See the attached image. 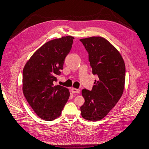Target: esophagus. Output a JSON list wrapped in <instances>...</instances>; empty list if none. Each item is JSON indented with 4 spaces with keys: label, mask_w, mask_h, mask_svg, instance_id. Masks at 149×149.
<instances>
[{
    "label": "esophagus",
    "mask_w": 149,
    "mask_h": 149,
    "mask_svg": "<svg viewBox=\"0 0 149 149\" xmlns=\"http://www.w3.org/2000/svg\"><path fill=\"white\" fill-rule=\"evenodd\" d=\"M71 91L72 93H79L80 92V90L75 88H71Z\"/></svg>",
    "instance_id": "1"
}]
</instances>
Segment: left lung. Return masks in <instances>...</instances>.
<instances>
[{"label": "left lung", "mask_w": 149, "mask_h": 149, "mask_svg": "<svg viewBox=\"0 0 149 149\" xmlns=\"http://www.w3.org/2000/svg\"><path fill=\"white\" fill-rule=\"evenodd\" d=\"M88 53L92 73L98 77L91 91L82 90L85 103L80 107L81 116L90 121L105 117L122 96L125 81L124 61L112 44L101 37L82 38Z\"/></svg>", "instance_id": "1"}]
</instances>
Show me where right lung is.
<instances>
[{
	"instance_id": "1",
	"label": "right lung",
	"mask_w": 149,
	"mask_h": 149,
	"mask_svg": "<svg viewBox=\"0 0 149 149\" xmlns=\"http://www.w3.org/2000/svg\"><path fill=\"white\" fill-rule=\"evenodd\" d=\"M74 39L68 36L45 43L33 54L23 69V94L34 111L44 120L59 117L68 101V89L54 84L63 70Z\"/></svg>"
}]
</instances>
